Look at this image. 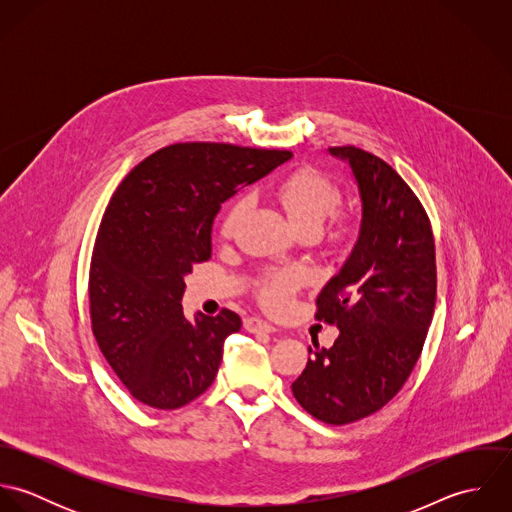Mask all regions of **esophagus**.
I'll list each match as a JSON object with an SVG mask.
<instances>
[{"label": "esophagus", "instance_id": "1", "mask_svg": "<svg viewBox=\"0 0 512 512\" xmlns=\"http://www.w3.org/2000/svg\"><path fill=\"white\" fill-rule=\"evenodd\" d=\"M244 329L248 333H274L276 331L274 325H270L268 321H264L260 317H246L244 319Z\"/></svg>", "mask_w": 512, "mask_h": 512}]
</instances>
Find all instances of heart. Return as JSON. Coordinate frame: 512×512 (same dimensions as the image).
<instances>
[{
    "instance_id": "b5f03b06",
    "label": "heart",
    "mask_w": 512,
    "mask_h": 512,
    "mask_svg": "<svg viewBox=\"0 0 512 512\" xmlns=\"http://www.w3.org/2000/svg\"><path fill=\"white\" fill-rule=\"evenodd\" d=\"M274 197L282 205V209L288 213L293 226L299 232L311 230L315 234L323 228L325 220L329 219L341 205L339 185L329 175L313 167H301L282 177L274 187ZM244 211H246L244 199H238L228 207L220 224V234L224 238H230L234 234ZM297 284H299L297 272L293 270L274 272L260 280L258 293L266 307L280 311L290 303Z\"/></svg>"
}]
</instances>
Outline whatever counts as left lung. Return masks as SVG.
I'll return each instance as SVG.
<instances>
[{"mask_svg": "<svg viewBox=\"0 0 512 512\" xmlns=\"http://www.w3.org/2000/svg\"><path fill=\"white\" fill-rule=\"evenodd\" d=\"M329 151L353 167L363 220L349 260L315 301V319L341 333L307 361L292 390L307 414L345 426L386 406L412 374L434 317L438 272L432 224L408 183L361 147Z\"/></svg>", "mask_w": 512, "mask_h": 512, "instance_id": "obj_1", "label": "left lung"}]
</instances>
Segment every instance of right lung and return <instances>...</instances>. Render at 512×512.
<instances>
[{
    "instance_id": "1",
    "label": "right lung",
    "mask_w": 512,
    "mask_h": 512,
    "mask_svg": "<svg viewBox=\"0 0 512 512\" xmlns=\"http://www.w3.org/2000/svg\"><path fill=\"white\" fill-rule=\"evenodd\" d=\"M292 157L288 149L189 142L161 147L118 185L88 274L94 339L126 390L157 410L199 398L240 317L183 315V278L211 258L220 205Z\"/></svg>"
}]
</instances>
